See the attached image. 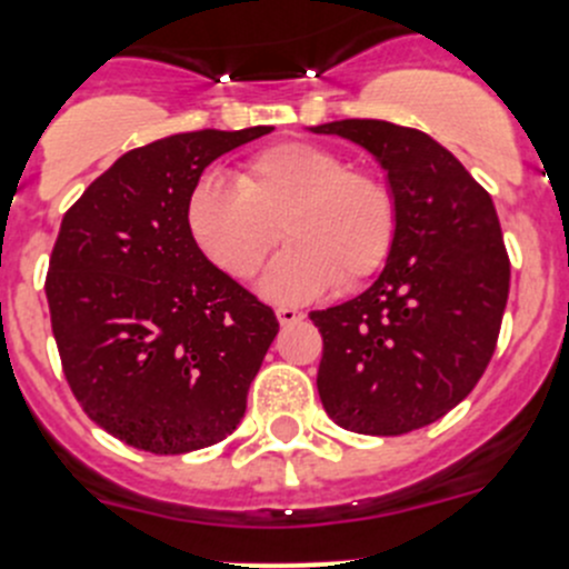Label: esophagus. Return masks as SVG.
Instances as JSON below:
<instances>
[{
  "label": "esophagus",
  "instance_id": "34e87169",
  "mask_svg": "<svg viewBox=\"0 0 569 569\" xmlns=\"http://www.w3.org/2000/svg\"><path fill=\"white\" fill-rule=\"evenodd\" d=\"M274 313H278V321H280V325H283V327L295 325V321L302 319V311H297V308H291V306L274 308Z\"/></svg>",
  "mask_w": 569,
  "mask_h": 569
}]
</instances>
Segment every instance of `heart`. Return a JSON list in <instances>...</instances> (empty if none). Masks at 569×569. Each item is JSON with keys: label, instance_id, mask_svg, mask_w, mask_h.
Masks as SVG:
<instances>
[{"label": "heart", "instance_id": "1", "mask_svg": "<svg viewBox=\"0 0 569 569\" xmlns=\"http://www.w3.org/2000/svg\"><path fill=\"white\" fill-rule=\"evenodd\" d=\"M198 248L239 280L263 267L280 233L289 248L263 274V295L297 302L352 289L377 272L396 233L393 194L369 170L317 142H274L244 159L237 187L200 178L187 198Z\"/></svg>", "mask_w": 569, "mask_h": 569}]
</instances>
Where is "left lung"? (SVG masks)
Returning <instances> with one entry per match:
<instances>
[{"label":"left lung","mask_w":569,"mask_h":569,"mask_svg":"<svg viewBox=\"0 0 569 569\" xmlns=\"http://www.w3.org/2000/svg\"><path fill=\"white\" fill-rule=\"evenodd\" d=\"M311 131L366 148L396 206L380 278L355 300L311 311L325 338L319 399L349 432H412L460 405L496 352L509 297L496 206L423 131L360 118Z\"/></svg>","instance_id":"left-lung-1"}]
</instances>
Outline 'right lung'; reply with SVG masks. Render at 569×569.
I'll use <instances>...</instances> for the list:
<instances>
[{"mask_svg":"<svg viewBox=\"0 0 569 569\" xmlns=\"http://www.w3.org/2000/svg\"><path fill=\"white\" fill-rule=\"evenodd\" d=\"M269 131L134 148L62 217L46 278L62 371L82 410L134 449H206L248 410L278 319L200 252L187 198L217 157Z\"/></svg>","mask_w":569,"mask_h":569,"instance_id":"obj_1","label":"right lung"}]
</instances>
